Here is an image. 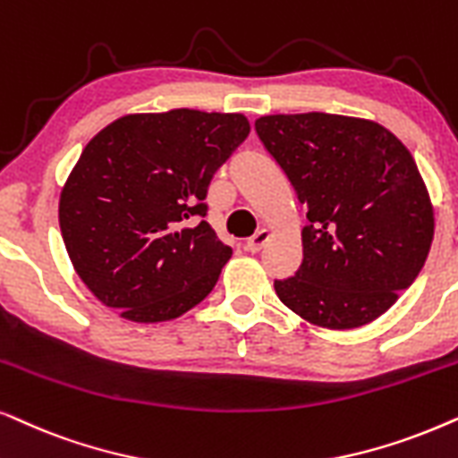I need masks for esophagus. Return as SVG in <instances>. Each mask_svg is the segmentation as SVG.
I'll return each instance as SVG.
<instances>
[{
  "mask_svg": "<svg viewBox=\"0 0 458 458\" xmlns=\"http://www.w3.org/2000/svg\"><path fill=\"white\" fill-rule=\"evenodd\" d=\"M267 240H269V231L260 229V231H257V233L250 237V240H246V243H243V248H246L248 252L257 254V252L263 250V246L267 243Z\"/></svg>",
  "mask_w": 458,
  "mask_h": 458,
  "instance_id": "1",
  "label": "esophagus"
}]
</instances>
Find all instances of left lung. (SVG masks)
Listing matches in <instances>:
<instances>
[{
	"label": "left lung",
	"mask_w": 458,
	"mask_h": 458,
	"mask_svg": "<svg viewBox=\"0 0 458 458\" xmlns=\"http://www.w3.org/2000/svg\"><path fill=\"white\" fill-rule=\"evenodd\" d=\"M257 134L307 206L302 263L276 293L307 322L370 324L411 288L433 208L411 151L381 123L332 113L259 117Z\"/></svg>",
	"instance_id": "obj_1"
}]
</instances>
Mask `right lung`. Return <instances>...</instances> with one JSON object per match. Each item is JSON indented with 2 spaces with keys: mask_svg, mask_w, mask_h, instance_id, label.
<instances>
[{
  "mask_svg": "<svg viewBox=\"0 0 458 458\" xmlns=\"http://www.w3.org/2000/svg\"><path fill=\"white\" fill-rule=\"evenodd\" d=\"M248 134L242 113L172 109L123 115L88 142L58 223L77 276L103 305L151 324L212 293L233 250L204 221V199Z\"/></svg>",
  "mask_w": 458,
  "mask_h": 458,
  "instance_id": "1",
  "label": "right lung"
}]
</instances>
